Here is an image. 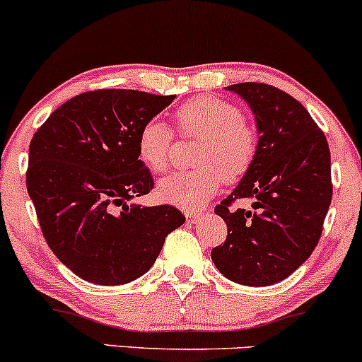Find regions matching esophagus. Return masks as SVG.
<instances>
[{"mask_svg": "<svg viewBox=\"0 0 362 362\" xmlns=\"http://www.w3.org/2000/svg\"><path fill=\"white\" fill-rule=\"evenodd\" d=\"M201 216H202L201 211H185V218L189 223H197Z\"/></svg>", "mask_w": 362, "mask_h": 362, "instance_id": "1", "label": "esophagus"}]
</instances>
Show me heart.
Here are the masks:
<instances>
[{
    "instance_id": "heart-1",
    "label": "heart",
    "mask_w": 362,
    "mask_h": 362,
    "mask_svg": "<svg viewBox=\"0 0 362 362\" xmlns=\"http://www.w3.org/2000/svg\"><path fill=\"white\" fill-rule=\"evenodd\" d=\"M180 136L199 139L194 161L197 168L161 178L158 195L167 204L199 209L226 182L242 178L255 160L259 148L257 129L242 117L235 103L213 95L194 97L173 112ZM172 131L158 119H149L138 132V156L155 173L168 167Z\"/></svg>"
}]
</instances>
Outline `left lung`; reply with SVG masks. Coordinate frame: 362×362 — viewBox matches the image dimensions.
Returning a JSON list of instances; mask_svg holds the SVG:
<instances>
[{
    "instance_id": "obj_1",
    "label": "left lung",
    "mask_w": 362,
    "mask_h": 362,
    "mask_svg": "<svg viewBox=\"0 0 362 362\" xmlns=\"http://www.w3.org/2000/svg\"><path fill=\"white\" fill-rule=\"evenodd\" d=\"M250 105L259 131L255 160L214 213L228 226L213 248L218 271L243 286H271L313 253L332 201L330 149L308 110L265 83L228 86ZM250 198L253 211L233 210Z\"/></svg>"
}]
</instances>
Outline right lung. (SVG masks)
Instances as JSON below:
<instances>
[{"label": "right lung", "instance_id": "1", "mask_svg": "<svg viewBox=\"0 0 362 362\" xmlns=\"http://www.w3.org/2000/svg\"><path fill=\"white\" fill-rule=\"evenodd\" d=\"M175 95L95 90L62 103L28 148L27 190L49 248L69 271L102 286L146 274L168 233L185 223L177 207L131 202L153 189L138 156L141 126Z\"/></svg>", "mask_w": 362, "mask_h": 362}]
</instances>
